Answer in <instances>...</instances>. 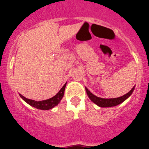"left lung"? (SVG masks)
<instances>
[{
    "mask_svg": "<svg viewBox=\"0 0 149 149\" xmlns=\"http://www.w3.org/2000/svg\"><path fill=\"white\" fill-rule=\"evenodd\" d=\"M133 90H134V87H133L128 93H127L126 94L123 95V97H118V98L103 99L94 95V94H91V93L88 91V88H86V91L87 94H88L90 100H91L93 102L95 103L96 104L101 107H114L116 106V105L120 104L123 102L126 99H127L130 95H131Z\"/></svg>",
    "mask_w": 149,
    "mask_h": 149,
    "instance_id": "8db88e82",
    "label": "left lung"
}]
</instances>
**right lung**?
<instances>
[{
  "label": "right lung",
  "mask_w": 149,
  "mask_h": 149,
  "mask_svg": "<svg viewBox=\"0 0 149 149\" xmlns=\"http://www.w3.org/2000/svg\"><path fill=\"white\" fill-rule=\"evenodd\" d=\"M66 84L65 85L61 88V89L60 90L59 92L56 94L55 96H54L53 97L50 99H48V100H43V101H34V100H29V99L26 98L24 96H22V94H19L20 97L26 102V103H28L29 104L31 105V106L37 108V109H43V110H47V109H50L52 108H53L54 107H55L56 105L58 104V103L61 102V100H62L63 97L64 95V91H65V88Z\"/></svg>",
  "instance_id": "1"
}]
</instances>
